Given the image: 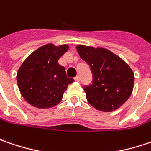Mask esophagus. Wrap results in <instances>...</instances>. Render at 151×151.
Returning a JSON list of instances; mask_svg holds the SVG:
<instances>
[{
    "mask_svg": "<svg viewBox=\"0 0 151 151\" xmlns=\"http://www.w3.org/2000/svg\"><path fill=\"white\" fill-rule=\"evenodd\" d=\"M75 81H77V82H80V77H79V76H76V77L75 78Z\"/></svg>",
    "mask_w": 151,
    "mask_h": 151,
    "instance_id": "1",
    "label": "esophagus"
}]
</instances>
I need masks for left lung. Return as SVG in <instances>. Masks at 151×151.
Here are the masks:
<instances>
[{
	"label": "left lung",
	"mask_w": 151,
	"mask_h": 151,
	"mask_svg": "<svg viewBox=\"0 0 151 151\" xmlns=\"http://www.w3.org/2000/svg\"><path fill=\"white\" fill-rule=\"evenodd\" d=\"M80 57L89 64L93 82L84 86L87 102L95 109L110 112L120 108L131 96L134 85L132 69L109 50L78 45Z\"/></svg>",
	"instance_id": "obj_1"
}]
</instances>
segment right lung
Instances as JSON below:
<instances>
[{"instance_id": "1", "label": "right lung", "mask_w": 151, "mask_h": 151, "mask_svg": "<svg viewBox=\"0 0 151 151\" xmlns=\"http://www.w3.org/2000/svg\"><path fill=\"white\" fill-rule=\"evenodd\" d=\"M69 49L68 45H44L24 61L17 74L19 91L29 104L47 109L62 100L64 93L74 80L67 77L64 67L58 61Z\"/></svg>"}]
</instances>
